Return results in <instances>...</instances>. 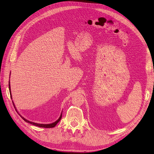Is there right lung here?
I'll return each instance as SVG.
<instances>
[{
  "label": "right lung",
  "instance_id": "1",
  "mask_svg": "<svg viewBox=\"0 0 154 154\" xmlns=\"http://www.w3.org/2000/svg\"><path fill=\"white\" fill-rule=\"evenodd\" d=\"M9 91H10L11 97V99H12V95H11V85H10V82L9 83ZM20 117L22 118V119H23L24 121H26V122L30 123V124H32V125H35V126L39 127H44V128H52V127H54L57 125V123L59 122V121L60 120V119H61V118H62V114H61V115H60L59 119L57 120H56L55 122L52 123V124H40L34 123V122H30V121H29V120H26V119H24V118L22 117V116H20Z\"/></svg>",
  "mask_w": 154,
  "mask_h": 154
}]
</instances>
